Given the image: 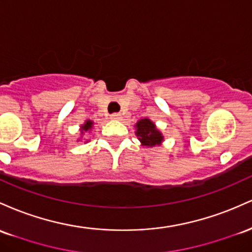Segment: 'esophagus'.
I'll use <instances>...</instances> for the list:
<instances>
[{
	"label": "esophagus",
	"instance_id": "esophagus-1",
	"mask_svg": "<svg viewBox=\"0 0 252 252\" xmlns=\"http://www.w3.org/2000/svg\"><path fill=\"white\" fill-rule=\"evenodd\" d=\"M111 119L112 120H121V114H119V113H114V114L111 115Z\"/></svg>",
	"mask_w": 252,
	"mask_h": 252
}]
</instances>
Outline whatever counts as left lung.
Segmentation results:
<instances>
[{"instance_id":"8db88e82","label":"left lung","mask_w":252,"mask_h":252,"mask_svg":"<svg viewBox=\"0 0 252 252\" xmlns=\"http://www.w3.org/2000/svg\"><path fill=\"white\" fill-rule=\"evenodd\" d=\"M135 135L139 139L141 146L146 148H155L160 146L164 141V135L159 129L157 128L156 124L149 118L140 119L134 125Z\"/></svg>"}]
</instances>
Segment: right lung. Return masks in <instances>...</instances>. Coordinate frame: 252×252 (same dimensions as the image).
I'll return each mask as SVG.
<instances>
[{
	"instance_id": "add662e5",
	"label": "right lung",
	"mask_w": 252,
	"mask_h": 252,
	"mask_svg": "<svg viewBox=\"0 0 252 252\" xmlns=\"http://www.w3.org/2000/svg\"><path fill=\"white\" fill-rule=\"evenodd\" d=\"M93 127H94V121H92V120L84 121V124H82V125H81V128H80L81 135H80V138L77 139V141H81L82 139H83V135L86 133H92ZM89 140L90 139H86V140H84V143H88Z\"/></svg>"
}]
</instances>
